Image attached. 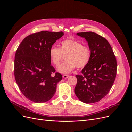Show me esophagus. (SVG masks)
<instances>
[{
  "label": "esophagus",
  "mask_w": 132,
  "mask_h": 132,
  "mask_svg": "<svg viewBox=\"0 0 132 132\" xmlns=\"http://www.w3.org/2000/svg\"><path fill=\"white\" fill-rule=\"evenodd\" d=\"M63 78L66 79V78H67L68 77V75H63Z\"/></svg>",
  "instance_id": "obj_1"
}]
</instances>
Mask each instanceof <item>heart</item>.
Masks as SVG:
<instances>
[{
  "label": "heart",
  "mask_w": 132,
  "mask_h": 132,
  "mask_svg": "<svg viewBox=\"0 0 132 132\" xmlns=\"http://www.w3.org/2000/svg\"><path fill=\"white\" fill-rule=\"evenodd\" d=\"M49 56L55 66H58L64 56H66V61L60 65L57 69L61 73H68L76 67L77 69H82L86 66L90 60L91 52L88 45L70 39L63 41L60 48L56 46L51 47Z\"/></svg>",
  "instance_id": "heart-1"
}]
</instances>
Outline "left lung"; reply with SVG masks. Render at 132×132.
I'll use <instances>...</instances> for the list:
<instances>
[{
	"label": "left lung",
	"instance_id": "8db88e82",
	"mask_svg": "<svg viewBox=\"0 0 132 132\" xmlns=\"http://www.w3.org/2000/svg\"><path fill=\"white\" fill-rule=\"evenodd\" d=\"M88 42L91 52L88 64L77 75L75 93L86 103L99 101L110 91L117 75L116 56L108 41L93 32L77 33Z\"/></svg>",
	"mask_w": 132,
	"mask_h": 132
}]
</instances>
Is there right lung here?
Here are the masks:
<instances>
[{"label":"right lung","mask_w":132,"mask_h":132,"mask_svg":"<svg viewBox=\"0 0 132 132\" xmlns=\"http://www.w3.org/2000/svg\"><path fill=\"white\" fill-rule=\"evenodd\" d=\"M64 35L63 32L46 31L31 34L17 48L14 73L16 82L23 95L35 103L50 100L54 95L57 84L62 79L51 65V47Z\"/></svg>","instance_id":"add662e5"}]
</instances>
